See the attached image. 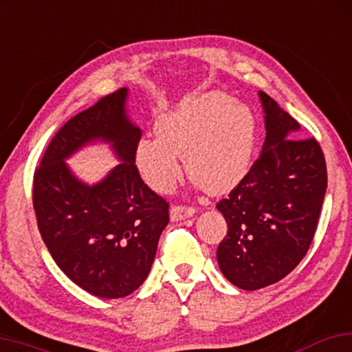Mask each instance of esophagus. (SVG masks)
<instances>
[{
	"mask_svg": "<svg viewBox=\"0 0 352 352\" xmlns=\"http://www.w3.org/2000/svg\"><path fill=\"white\" fill-rule=\"evenodd\" d=\"M195 212H197V208H195V207H186V205H173L171 210H170V215H171L173 221H181V220H186V218L192 217Z\"/></svg>",
	"mask_w": 352,
	"mask_h": 352,
	"instance_id": "obj_1",
	"label": "esophagus"
}]
</instances>
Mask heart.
<instances>
[{"label":"heart","mask_w":352,"mask_h":352,"mask_svg":"<svg viewBox=\"0 0 352 352\" xmlns=\"http://www.w3.org/2000/svg\"><path fill=\"white\" fill-rule=\"evenodd\" d=\"M158 139L142 137L135 165L144 181L170 192L187 175L212 194H225L248 176L257 144V121L248 104L223 92H207L163 113L155 124Z\"/></svg>","instance_id":"obj_1"}]
</instances>
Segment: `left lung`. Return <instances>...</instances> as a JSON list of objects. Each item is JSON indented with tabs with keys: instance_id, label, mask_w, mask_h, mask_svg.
I'll return each instance as SVG.
<instances>
[{
	"instance_id": "left-lung-1",
	"label": "left lung",
	"mask_w": 352,
	"mask_h": 352,
	"mask_svg": "<svg viewBox=\"0 0 352 352\" xmlns=\"http://www.w3.org/2000/svg\"><path fill=\"white\" fill-rule=\"evenodd\" d=\"M265 142L248 176L217 204L228 223L217 258L223 275L255 291L289 275L307 254L327 190V163L314 137L265 92Z\"/></svg>"
}]
</instances>
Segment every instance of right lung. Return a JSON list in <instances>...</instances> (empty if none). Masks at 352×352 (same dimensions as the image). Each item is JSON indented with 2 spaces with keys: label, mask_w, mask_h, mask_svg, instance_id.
I'll return each mask as SVG.
<instances>
[{
  "label": "right lung",
  "mask_w": 352,
  "mask_h": 352,
  "mask_svg": "<svg viewBox=\"0 0 352 352\" xmlns=\"http://www.w3.org/2000/svg\"><path fill=\"white\" fill-rule=\"evenodd\" d=\"M127 89L72 116L34 175V210L56 265L87 293L124 298L145 281L170 205L142 181L135 147L142 131L126 115ZM109 142L122 163L98 185L76 179L64 160L92 140Z\"/></svg>",
  "instance_id": "right-lung-1"
}]
</instances>
